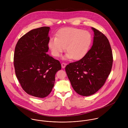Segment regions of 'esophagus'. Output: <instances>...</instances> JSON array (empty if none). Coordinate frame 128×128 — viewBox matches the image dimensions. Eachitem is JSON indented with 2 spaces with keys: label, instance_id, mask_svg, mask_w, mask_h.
I'll use <instances>...</instances> for the list:
<instances>
[{
  "label": "esophagus",
  "instance_id": "esophagus-1",
  "mask_svg": "<svg viewBox=\"0 0 128 128\" xmlns=\"http://www.w3.org/2000/svg\"><path fill=\"white\" fill-rule=\"evenodd\" d=\"M66 64H65V63H62V68H65V67H66Z\"/></svg>",
  "mask_w": 128,
  "mask_h": 128
}]
</instances>
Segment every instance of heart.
I'll return each mask as SVG.
<instances>
[{
	"label": "heart",
	"mask_w": 128,
	"mask_h": 128,
	"mask_svg": "<svg viewBox=\"0 0 128 128\" xmlns=\"http://www.w3.org/2000/svg\"><path fill=\"white\" fill-rule=\"evenodd\" d=\"M92 41L91 34L86 30L74 28H65L60 30L56 37H51L48 47L52 55L59 56L64 50L67 52L62 58L79 60L88 53Z\"/></svg>",
	"instance_id": "obj_1"
}]
</instances>
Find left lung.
I'll return each mask as SVG.
<instances>
[{
  "mask_svg": "<svg viewBox=\"0 0 128 128\" xmlns=\"http://www.w3.org/2000/svg\"><path fill=\"white\" fill-rule=\"evenodd\" d=\"M91 28L94 32L91 48L82 58L70 63L65 68L73 89L83 96L92 95L102 87L113 63L108 39L98 30Z\"/></svg>",
  "mask_w": 128,
  "mask_h": 128,
  "instance_id": "obj_1",
  "label": "left lung"
}]
</instances>
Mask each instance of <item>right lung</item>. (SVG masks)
I'll return each mask as SVG.
<instances>
[{"label": "right lung", "mask_w": 128, "mask_h": 128, "mask_svg": "<svg viewBox=\"0 0 128 128\" xmlns=\"http://www.w3.org/2000/svg\"><path fill=\"white\" fill-rule=\"evenodd\" d=\"M50 28L43 26L32 30L18 41L14 56L17 78L27 94L43 98L54 86L55 75L61 70L60 62L47 54Z\"/></svg>", "instance_id": "add662e5"}]
</instances>
